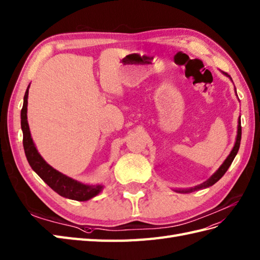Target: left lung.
Listing matches in <instances>:
<instances>
[{
    "label": "left lung",
    "instance_id": "1",
    "mask_svg": "<svg viewBox=\"0 0 260 260\" xmlns=\"http://www.w3.org/2000/svg\"><path fill=\"white\" fill-rule=\"evenodd\" d=\"M223 74L225 76H227V77H230V79L232 80L231 76L229 74H226L223 72ZM233 81V80H232ZM235 92H236V88H235ZM236 96H237V92H236ZM240 139H242V125H240V117L238 118V125H237V136H236V141H235V144H234V147L231 151V153L229 154V156L226 157L225 161L223 162V164L217 169L216 172H215L214 174H212V176H210L205 182L202 183V184L200 185H196L194 187H191V188H184V189H174L175 192L178 193H191V192H194V191H198V189H202V188H206V187H210L212 185H214L215 183H216L221 176H223L226 171L229 170V168L231 167V164L233 162V160L235 159V156L237 154V152L239 150V145H240Z\"/></svg>",
    "mask_w": 260,
    "mask_h": 260
}]
</instances>
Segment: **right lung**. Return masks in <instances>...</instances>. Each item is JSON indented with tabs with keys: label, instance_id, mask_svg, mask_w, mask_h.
Wrapping results in <instances>:
<instances>
[{
	"label": "right lung",
	"instance_id": "1",
	"mask_svg": "<svg viewBox=\"0 0 260 260\" xmlns=\"http://www.w3.org/2000/svg\"><path fill=\"white\" fill-rule=\"evenodd\" d=\"M29 85L24 94L23 108L21 110V126L23 131V147L30 168L35 171L37 175L50 188L54 189L62 198L81 202L94 198L104 189L103 184H85V183L69 178V176L62 174L59 171L50 167L37 151L33 139H31L27 122V99Z\"/></svg>",
	"mask_w": 260,
	"mask_h": 260
}]
</instances>
